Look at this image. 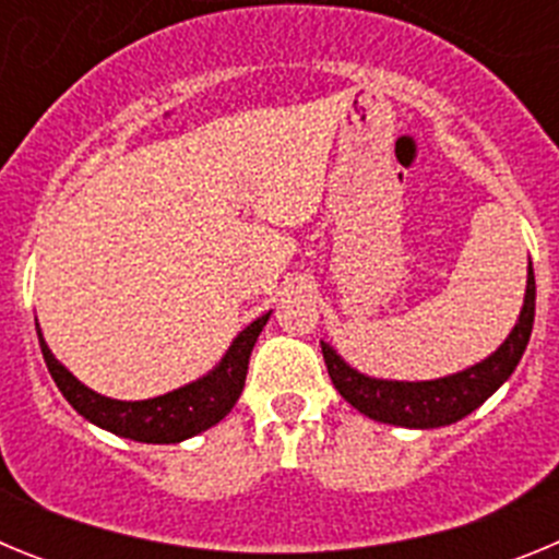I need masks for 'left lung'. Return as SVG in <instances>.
I'll return each mask as SVG.
<instances>
[{
  "label": "left lung",
  "mask_w": 559,
  "mask_h": 559,
  "mask_svg": "<svg viewBox=\"0 0 559 559\" xmlns=\"http://www.w3.org/2000/svg\"><path fill=\"white\" fill-rule=\"evenodd\" d=\"M532 324H535V271L530 263V280H526V299H523L521 319L510 338L487 360L464 372L448 374L439 380H419V383H400V380H374L367 374L349 369L335 355V349L322 341L324 364H328L330 380L338 394L360 414L406 428H439L451 426L456 419L476 412L484 400L490 397L503 380L515 372L523 349L530 344Z\"/></svg>",
  "instance_id": "left-lung-1"
}]
</instances>
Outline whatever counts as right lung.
Here are the masks:
<instances>
[{
    "instance_id": "right-lung-1",
    "label": "right lung",
    "mask_w": 559,
    "mask_h": 559,
    "mask_svg": "<svg viewBox=\"0 0 559 559\" xmlns=\"http://www.w3.org/2000/svg\"><path fill=\"white\" fill-rule=\"evenodd\" d=\"M265 322H269V313L260 316L257 322H251L243 333L237 335L215 372L195 380L190 386L176 389V392L162 394V397L140 400V403H126V400H111L92 392L52 358L41 338V330H38V344H41L44 360H47V369L56 380V386L61 389V394L72 403L78 414H83L106 431L120 433V437L167 445V442H181V439L206 431L231 412V406L243 392L249 355Z\"/></svg>"
}]
</instances>
